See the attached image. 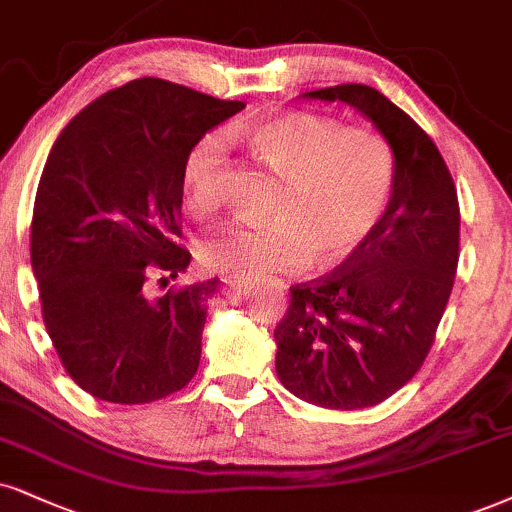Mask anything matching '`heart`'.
Wrapping results in <instances>:
<instances>
[{
	"label": "heart",
	"instance_id": "b5f03b06",
	"mask_svg": "<svg viewBox=\"0 0 512 512\" xmlns=\"http://www.w3.org/2000/svg\"><path fill=\"white\" fill-rule=\"evenodd\" d=\"M244 142L285 180L268 225H230L201 244V261L223 273H292L313 256L334 268L380 227L396 180V156L380 132L344 128L334 118L285 111L249 123ZM189 211L211 213L225 194V142L208 135L182 163Z\"/></svg>",
	"mask_w": 512,
	"mask_h": 512
}]
</instances>
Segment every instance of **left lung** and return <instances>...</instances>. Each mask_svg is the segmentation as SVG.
Listing matches in <instances>:
<instances>
[{
  "label": "left lung",
  "instance_id": "left-lung-1",
  "mask_svg": "<svg viewBox=\"0 0 512 512\" xmlns=\"http://www.w3.org/2000/svg\"><path fill=\"white\" fill-rule=\"evenodd\" d=\"M368 116L396 156L387 213L332 273L289 287L275 327V370L313 406H377L413 380L449 304L460 256V206L432 137L375 87L346 82L306 92Z\"/></svg>",
  "mask_w": 512,
  "mask_h": 512
}]
</instances>
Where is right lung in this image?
I'll list each match as a JSON object with an SVG mask.
<instances>
[{"label":"right lung","instance_id":"1","mask_svg":"<svg viewBox=\"0 0 512 512\" xmlns=\"http://www.w3.org/2000/svg\"><path fill=\"white\" fill-rule=\"evenodd\" d=\"M244 102L161 78L87 104L49 151L30 225L42 320L71 380L109 403L166 399L201 358L218 280L151 294L192 254L182 237V163Z\"/></svg>","mask_w":512,"mask_h":512}]
</instances>
